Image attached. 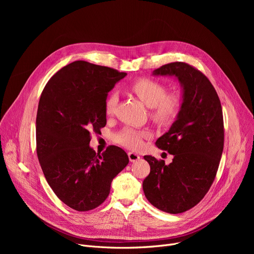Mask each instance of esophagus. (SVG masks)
Wrapping results in <instances>:
<instances>
[{
  "label": "esophagus",
  "instance_id": "34e87169",
  "mask_svg": "<svg viewBox=\"0 0 254 254\" xmlns=\"http://www.w3.org/2000/svg\"><path fill=\"white\" fill-rule=\"evenodd\" d=\"M128 158H129V162H137L138 159H140V155L135 153V152H128Z\"/></svg>",
  "mask_w": 254,
  "mask_h": 254
}]
</instances>
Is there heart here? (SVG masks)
<instances>
[{"instance_id": "obj_1", "label": "heart", "mask_w": 254, "mask_h": 254, "mask_svg": "<svg viewBox=\"0 0 254 254\" xmlns=\"http://www.w3.org/2000/svg\"><path fill=\"white\" fill-rule=\"evenodd\" d=\"M129 89L149 108L153 122L161 127L173 124L179 117L183 109V98L177 92L167 93L165 84L149 78H140L129 85ZM118 103L116 92H110L104 103L105 113L112 116ZM149 136L146 130L132 127H126L115 135V141L119 145L129 149H139L143 140Z\"/></svg>"}]
</instances>
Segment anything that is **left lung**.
Here are the masks:
<instances>
[{"label": "left lung", "instance_id": "obj_1", "mask_svg": "<svg viewBox=\"0 0 254 254\" xmlns=\"http://www.w3.org/2000/svg\"><path fill=\"white\" fill-rule=\"evenodd\" d=\"M153 75L176 76L183 86L184 104L169 131L155 142L174 155L173 162L166 165L145 155L150 173L143 190L155 208L178 214L201 202L215 179L224 143L222 108L210 80L189 64L170 63Z\"/></svg>", "mask_w": 254, "mask_h": 254}]
</instances>
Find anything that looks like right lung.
Here are the masks:
<instances>
[{
  "label": "right lung",
  "mask_w": 254,
  "mask_h": 254,
  "mask_svg": "<svg viewBox=\"0 0 254 254\" xmlns=\"http://www.w3.org/2000/svg\"><path fill=\"white\" fill-rule=\"evenodd\" d=\"M127 73L77 61L45 85L36 118L37 155L51 190L76 211L99 207L113 178L128 164L125 150L110 145L102 154L89 147L90 135L107 119L104 103Z\"/></svg>",
  "instance_id": "right-lung-1"
}]
</instances>
